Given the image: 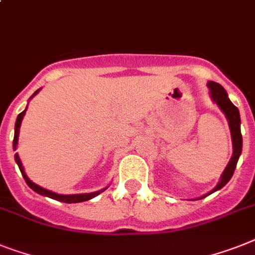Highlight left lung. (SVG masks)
<instances>
[{"mask_svg":"<svg viewBox=\"0 0 255 255\" xmlns=\"http://www.w3.org/2000/svg\"><path fill=\"white\" fill-rule=\"evenodd\" d=\"M208 88H210V91H211L210 94H211L212 100H214V102L220 107V109H222L223 112H224V115L227 116V119H228L229 128H231V132H232V143H233L232 157H231V160H229L226 170L223 172L222 178H220V182L218 184V186H216L215 189H212V191L208 193V194H211V193H214V191L222 189L233 176V172H235V169H236L239 157L240 155H241V150H243V135H241V130H240L241 120H240L239 109H237L236 105H233L232 102L229 100L228 94H227L226 90L223 88L222 85H219V83H216V82H208ZM207 195H203L202 198H205V197H207Z\"/></svg>","mask_w":255,"mask_h":255,"instance_id":"obj_1","label":"left lung"}]
</instances>
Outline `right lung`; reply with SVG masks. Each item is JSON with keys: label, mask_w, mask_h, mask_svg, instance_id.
I'll return each mask as SVG.
<instances>
[{"label": "right lung", "mask_w": 255, "mask_h": 255, "mask_svg": "<svg viewBox=\"0 0 255 255\" xmlns=\"http://www.w3.org/2000/svg\"><path fill=\"white\" fill-rule=\"evenodd\" d=\"M37 92H39V90H37V91L35 92V94H33V95H36ZM26 111H27V109H24V111H23L22 113H19L18 119H16L15 134H14V142H12V146H14V148H15L16 144H18L19 128H20V124H22L23 116H24ZM15 161H16V164H18V167H19V169H20V172H22L23 178L26 180L27 185H28L29 188L32 189L33 191H36V193H39V194L45 195V197H49V198L56 199V201L65 202V203H78V202H85V201H88V199L94 198V197H96V195H99V194H100V193H103V191L105 190V189H103V190L95 191V193H88V194H74V195H61V194H57V193H53V191H49V190H47V189L40 188L39 185L33 184L32 181H31L28 177H27L26 173H24V170H23L22 163H20V159H19L18 153H15Z\"/></svg>", "instance_id": "1"}]
</instances>
